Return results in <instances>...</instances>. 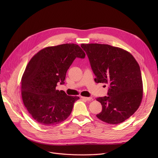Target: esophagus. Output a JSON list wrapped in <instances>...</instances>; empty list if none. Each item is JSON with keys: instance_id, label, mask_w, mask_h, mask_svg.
I'll return each instance as SVG.
<instances>
[{"instance_id": "esophagus-1", "label": "esophagus", "mask_w": 158, "mask_h": 158, "mask_svg": "<svg viewBox=\"0 0 158 158\" xmlns=\"http://www.w3.org/2000/svg\"><path fill=\"white\" fill-rule=\"evenodd\" d=\"M81 98L82 99H84V100L85 101H90L91 100H92V97H81Z\"/></svg>"}]
</instances>
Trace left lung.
<instances>
[{"label":"left lung","mask_w":158,"mask_h":158,"mask_svg":"<svg viewBox=\"0 0 158 158\" xmlns=\"http://www.w3.org/2000/svg\"><path fill=\"white\" fill-rule=\"evenodd\" d=\"M95 81L110 85L107 95L96 100L102 104L97 117L110 124H118L133 114L143 97V82L140 68L135 57L122 48L107 44H81Z\"/></svg>","instance_id":"8db88e82"}]
</instances>
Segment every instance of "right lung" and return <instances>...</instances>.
<instances>
[{"label":"right lung","mask_w":158,"mask_h":158,"mask_svg":"<svg viewBox=\"0 0 158 158\" xmlns=\"http://www.w3.org/2000/svg\"><path fill=\"white\" fill-rule=\"evenodd\" d=\"M85 53L77 44H66L41 49L27 64L21 81L25 107L32 118L44 126H53L67 118L79 98L56 89L64 83L66 73L76 57Z\"/></svg>","instance_id":"right-lung-1"}]
</instances>
